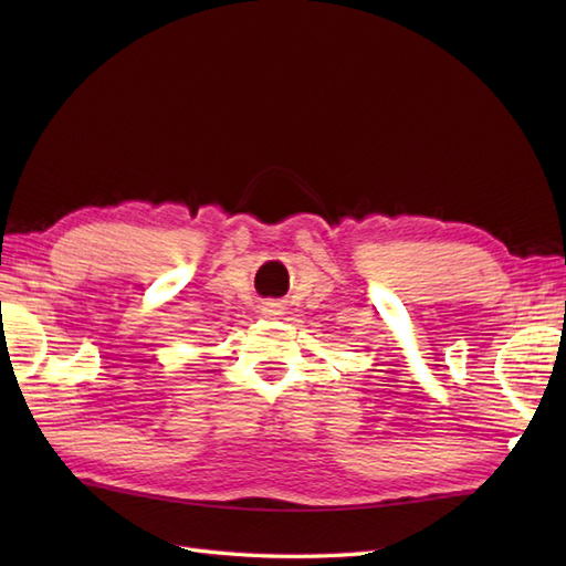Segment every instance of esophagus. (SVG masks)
Instances as JSON below:
<instances>
[{
	"mask_svg": "<svg viewBox=\"0 0 566 566\" xmlns=\"http://www.w3.org/2000/svg\"><path fill=\"white\" fill-rule=\"evenodd\" d=\"M262 314L268 316V318H276V316L282 314V306H280V304H274V302H268V304L262 306Z\"/></svg>",
	"mask_w": 566,
	"mask_h": 566,
	"instance_id": "obj_1",
	"label": "esophagus"
}]
</instances>
